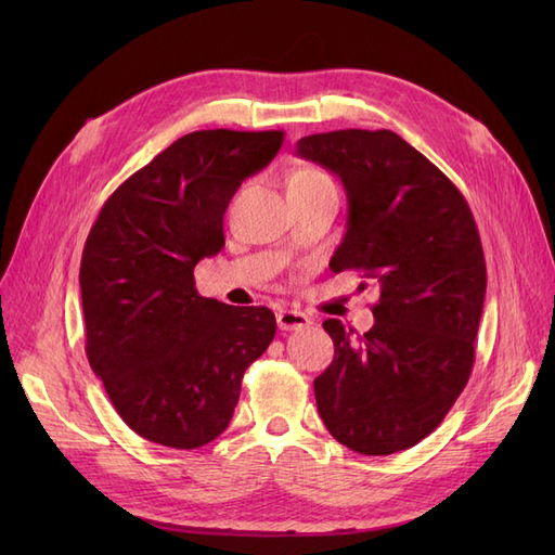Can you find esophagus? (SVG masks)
<instances>
[{
    "mask_svg": "<svg viewBox=\"0 0 555 555\" xmlns=\"http://www.w3.org/2000/svg\"><path fill=\"white\" fill-rule=\"evenodd\" d=\"M310 317L300 310H278V326L282 331H298L310 326Z\"/></svg>",
    "mask_w": 555,
    "mask_h": 555,
    "instance_id": "esophagus-1",
    "label": "esophagus"
}]
</instances>
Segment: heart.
Masks as SVG:
<instances>
[{
  "label": "heart",
  "mask_w": 555,
  "mask_h": 555,
  "mask_svg": "<svg viewBox=\"0 0 555 555\" xmlns=\"http://www.w3.org/2000/svg\"><path fill=\"white\" fill-rule=\"evenodd\" d=\"M322 184H333V182L322 169H314V166H304V169H296L289 176L287 190H312V188H322Z\"/></svg>",
  "instance_id": "heart-1"
}]
</instances>
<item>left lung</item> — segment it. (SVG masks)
Masks as SVG:
<instances>
[{
    "label": "left lung",
    "instance_id": "left-lung-1",
    "mask_svg": "<svg viewBox=\"0 0 555 555\" xmlns=\"http://www.w3.org/2000/svg\"><path fill=\"white\" fill-rule=\"evenodd\" d=\"M296 153L345 184L347 233L331 271H359L379 289L367 333L324 322L335 357L314 379L317 410L340 444L389 456L438 428L473 373L479 229L456 184L389 129L312 133Z\"/></svg>",
    "mask_w": 555,
    "mask_h": 555
}]
</instances>
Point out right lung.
Wrapping results in <instances>:
<instances>
[{
    "label": "right lung",
    "instance_id": "add662e5",
    "mask_svg": "<svg viewBox=\"0 0 555 555\" xmlns=\"http://www.w3.org/2000/svg\"><path fill=\"white\" fill-rule=\"evenodd\" d=\"M284 131H192L129 176L96 215L80 259L86 354L122 422L171 449L227 430L243 375L275 314L198 296L194 266L224 247L241 182L278 155Z\"/></svg>",
    "mask_w": 555,
    "mask_h": 555
}]
</instances>
